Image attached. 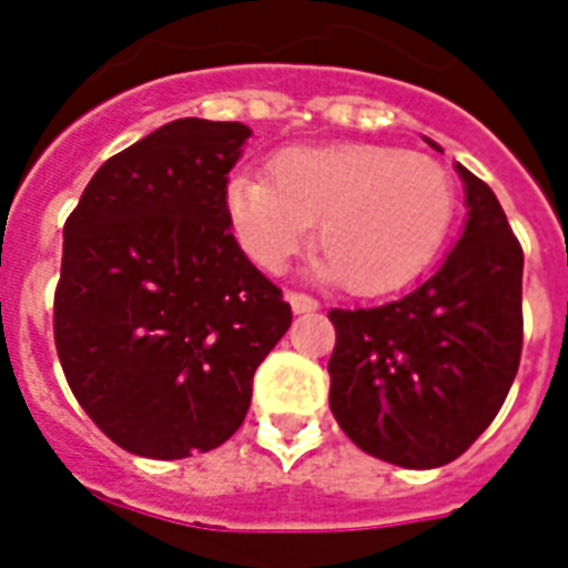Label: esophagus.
<instances>
[{
	"label": "esophagus",
	"instance_id": "34e87169",
	"mask_svg": "<svg viewBox=\"0 0 568 568\" xmlns=\"http://www.w3.org/2000/svg\"><path fill=\"white\" fill-rule=\"evenodd\" d=\"M285 301L292 303V310L297 312V315H301V312L318 310V301H315V297H312V294H306V292H288V294H285Z\"/></svg>",
	"mask_w": 568,
	"mask_h": 568
}]
</instances>
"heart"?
<instances>
[{
	"instance_id": "b5f03b06",
	"label": "heart",
	"mask_w": 568,
	"mask_h": 568,
	"mask_svg": "<svg viewBox=\"0 0 568 568\" xmlns=\"http://www.w3.org/2000/svg\"><path fill=\"white\" fill-rule=\"evenodd\" d=\"M226 214L241 247L280 271L318 221V271L354 294H386L422 274L457 214L450 173L427 155L374 144L294 146L271 180L235 176Z\"/></svg>"
}]
</instances>
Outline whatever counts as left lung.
<instances>
[{
  "instance_id": "8db88e82",
  "label": "left lung",
  "mask_w": 568,
  "mask_h": 568,
  "mask_svg": "<svg viewBox=\"0 0 568 568\" xmlns=\"http://www.w3.org/2000/svg\"><path fill=\"white\" fill-rule=\"evenodd\" d=\"M457 171L468 221L439 271L383 306L329 310V409L365 454L404 468H439L471 448L521 359L525 253L493 189Z\"/></svg>"
}]
</instances>
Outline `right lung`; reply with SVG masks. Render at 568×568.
Returning a JSON list of instances; mask_svg holds the SVG:
<instances>
[{
    "label": "right lung",
    "instance_id": "add662e5",
    "mask_svg": "<svg viewBox=\"0 0 568 568\" xmlns=\"http://www.w3.org/2000/svg\"><path fill=\"white\" fill-rule=\"evenodd\" d=\"M244 123L182 118L111 155L64 223L55 351L75 400L129 454L230 439L253 374L292 324L230 232Z\"/></svg>",
    "mask_w": 568,
    "mask_h": 568
}]
</instances>
